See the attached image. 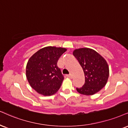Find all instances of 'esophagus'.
Listing matches in <instances>:
<instances>
[{
  "label": "esophagus",
  "mask_w": 128,
  "mask_h": 128,
  "mask_svg": "<svg viewBox=\"0 0 128 128\" xmlns=\"http://www.w3.org/2000/svg\"><path fill=\"white\" fill-rule=\"evenodd\" d=\"M66 76L68 77V78H70V79H72V78H73V76H72V74H69V75H67Z\"/></svg>",
  "instance_id": "34e87169"
}]
</instances>
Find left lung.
Instances as JSON below:
<instances>
[{"mask_svg":"<svg viewBox=\"0 0 128 128\" xmlns=\"http://www.w3.org/2000/svg\"><path fill=\"white\" fill-rule=\"evenodd\" d=\"M74 56L82 68L85 83L81 88H76L80 94L91 96L101 90L106 84L109 75L108 63L95 50L90 48L75 49Z\"/></svg>","mask_w":128,"mask_h":128,"instance_id":"obj_1","label":"left lung"}]
</instances>
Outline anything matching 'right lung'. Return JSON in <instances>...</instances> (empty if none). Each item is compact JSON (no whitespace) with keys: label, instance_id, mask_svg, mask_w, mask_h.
<instances>
[{"label":"right lung","instance_id":"right-lung-1","mask_svg":"<svg viewBox=\"0 0 128 128\" xmlns=\"http://www.w3.org/2000/svg\"><path fill=\"white\" fill-rule=\"evenodd\" d=\"M66 48L48 46L41 48L28 60L26 76L33 89L44 96H52L59 90L64 78L57 65Z\"/></svg>","mask_w":128,"mask_h":128}]
</instances>
